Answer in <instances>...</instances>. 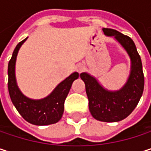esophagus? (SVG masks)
<instances>
[{"label": "esophagus", "instance_id": "34e87169", "mask_svg": "<svg viewBox=\"0 0 151 151\" xmlns=\"http://www.w3.org/2000/svg\"><path fill=\"white\" fill-rule=\"evenodd\" d=\"M84 70H85V66H84L83 65H81V64H78V65L76 66V71H77L78 73H81L82 72H84Z\"/></svg>", "mask_w": 151, "mask_h": 151}]
</instances>
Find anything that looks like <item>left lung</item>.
<instances>
[{"mask_svg":"<svg viewBox=\"0 0 151 151\" xmlns=\"http://www.w3.org/2000/svg\"><path fill=\"white\" fill-rule=\"evenodd\" d=\"M105 35L114 38L124 47L131 58V72L126 85L119 91L110 92L104 89L92 76L83 73L81 79L85 82L88 98L89 110L98 121L115 122L128 117L138 104L144 88V75L140 55L133 40L113 29H103Z\"/></svg>","mask_w":151,"mask_h":151,"instance_id":"8db88e82","label":"left lung"}]
</instances>
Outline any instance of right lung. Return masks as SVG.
<instances>
[{"instance_id":"right-lung-1","label":"right lung","mask_w":151,"mask_h":151,"mask_svg":"<svg viewBox=\"0 0 151 151\" xmlns=\"http://www.w3.org/2000/svg\"><path fill=\"white\" fill-rule=\"evenodd\" d=\"M27 38L20 42L12 54V58L8 65V88L10 99L16 110L28 122L44 126L58 122L64 113V104L67 94L71 89L73 82L78 78V73H74L62 81L54 91L45 99L30 100L24 96L17 87L15 76V65L16 56L22 45Z\"/></svg>"}]
</instances>
